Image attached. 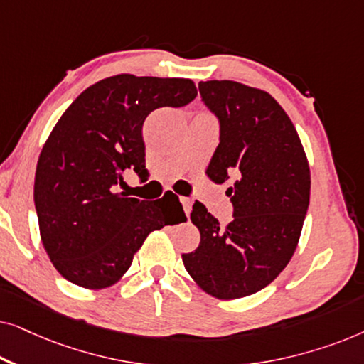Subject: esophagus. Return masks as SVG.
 <instances>
[{"label":"esophagus","instance_id":"obj_1","mask_svg":"<svg viewBox=\"0 0 364 364\" xmlns=\"http://www.w3.org/2000/svg\"><path fill=\"white\" fill-rule=\"evenodd\" d=\"M181 202L183 205V212H186V215L188 217V215H191V212H192V200H191V198H187V197H181Z\"/></svg>","mask_w":364,"mask_h":364}]
</instances>
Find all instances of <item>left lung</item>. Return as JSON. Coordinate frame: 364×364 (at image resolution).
Here are the masks:
<instances>
[{
	"label": "left lung",
	"instance_id": "obj_1",
	"mask_svg": "<svg viewBox=\"0 0 364 364\" xmlns=\"http://www.w3.org/2000/svg\"><path fill=\"white\" fill-rule=\"evenodd\" d=\"M220 121L207 177L225 183L233 220L220 225L200 202L191 220L200 243L182 262L207 295L237 300L275 280L296 250L310 203V166L298 132L267 91L237 81L198 84Z\"/></svg>",
	"mask_w": 364,
	"mask_h": 364
}]
</instances>
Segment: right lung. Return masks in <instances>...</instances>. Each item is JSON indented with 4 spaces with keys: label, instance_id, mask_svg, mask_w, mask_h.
I'll use <instances>...</instances> for the list:
<instances>
[{
    "label": "right lung",
    "instance_id": "right-lung-1",
    "mask_svg": "<svg viewBox=\"0 0 364 364\" xmlns=\"http://www.w3.org/2000/svg\"><path fill=\"white\" fill-rule=\"evenodd\" d=\"M196 96L192 79L117 74L89 86L59 117L38 159L34 205L44 250L66 280L112 287L149 233L187 220L172 192L147 202L117 186L127 171L146 176L149 114Z\"/></svg>",
    "mask_w": 364,
    "mask_h": 364
}]
</instances>
